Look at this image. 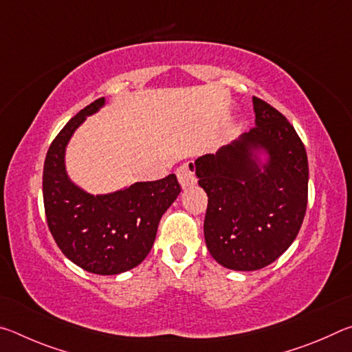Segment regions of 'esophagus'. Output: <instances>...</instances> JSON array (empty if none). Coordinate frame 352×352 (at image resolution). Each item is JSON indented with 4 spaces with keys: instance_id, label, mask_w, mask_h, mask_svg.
Here are the masks:
<instances>
[{
    "instance_id": "1",
    "label": "esophagus",
    "mask_w": 352,
    "mask_h": 352,
    "mask_svg": "<svg viewBox=\"0 0 352 352\" xmlns=\"http://www.w3.org/2000/svg\"><path fill=\"white\" fill-rule=\"evenodd\" d=\"M177 178L178 182H180L182 188L192 186V184L197 182V178H195V166L192 163L182 164L180 168L177 169Z\"/></svg>"
}]
</instances>
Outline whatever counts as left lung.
<instances>
[{
  "label": "left lung",
  "mask_w": 352,
  "mask_h": 352,
  "mask_svg": "<svg viewBox=\"0 0 352 352\" xmlns=\"http://www.w3.org/2000/svg\"><path fill=\"white\" fill-rule=\"evenodd\" d=\"M254 124L231 144L195 160L208 195L206 247L220 265L253 272L275 262L301 228L307 206V153L292 124L253 98Z\"/></svg>",
  "instance_id": "1"
}]
</instances>
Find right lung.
I'll return each instance as SVG.
<instances>
[{"instance_id":"1","label":"right lung","mask_w":352,"mask_h":352,"mask_svg":"<svg viewBox=\"0 0 352 352\" xmlns=\"http://www.w3.org/2000/svg\"><path fill=\"white\" fill-rule=\"evenodd\" d=\"M104 105L100 98L85 107L52 141L43 168V201L51 234L71 262L96 275H118L146 259L160 219L182 189L174 174L98 195L71 182L65 166L68 142Z\"/></svg>"}]
</instances>
